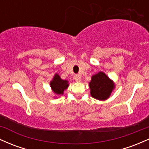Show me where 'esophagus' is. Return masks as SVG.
I'll return each mask as SVG.
<instances>
[{
  "instance_id": "34e87169",
  "label": "esophagus",
  "mask_w": 149,
  "mask_h": 149,
  "mask_svg": "<svg viewBox=\"0 0 149 149\" xmlns=\"http://www.w3.org/2000/svg\"><path fill=\"white\" fill-rule=\"evenodd\" d=\"M74 79L75 81H77V82H79L81 81V76L79 74H75L74 75Z\"/></svg>"
}]
</instances>
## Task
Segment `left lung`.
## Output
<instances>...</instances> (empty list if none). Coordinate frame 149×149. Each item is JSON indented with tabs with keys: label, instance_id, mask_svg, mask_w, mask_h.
I'll return each mask as SVG.
<instances>
[{
	"label": "left lung",
	"instance_id": "obj_1",
	"mask_svg": "<svg viewBox=\"0 0 149 149\" xmlns=\"http://www.w3.org/2000/svg\"><path fill=\"white\" fill-rule=\"evenodd\" d=\"M88 84L91 96L100 101L108 99L115 88L113 81L103 72L93 75Z\"/></svg>",
	"mask_w": 149,
	"mask_h": 149
}]
</instances>
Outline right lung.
<instances>
[{
    "mask_svg": "<svg viewBox=\"0 0 149 149\" xmlns=\"http://www.w3.org/2000/svg\"><path fill=\"white\" fill-rule=\"evenodd\" d=\"M51 87L53 91L57 95H63L64 91L67 89L69 86L68 81L63 80L58 74H56L53 77L52 81L50 82Z\"/></svg>",
    "mask_w": 149,
    "mask_h": 149,
    "instance_id": "add662e5",
    "label": "right lung"
}]
</instances>
